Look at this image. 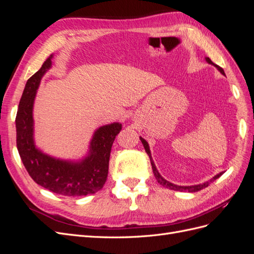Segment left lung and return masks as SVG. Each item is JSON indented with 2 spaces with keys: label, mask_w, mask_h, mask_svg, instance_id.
I'll list each match as a JSON object with an SVG mask.
<instances>
[{
  "label": "left lung",
  "mask_w": 254,
  "mask_h": 254,
  "mask_svg": "<svg viewBox=\"0 0 254 254\" xmlns=\"http://www.w3.org/2000/svg\"><path fill=\"white\" fill-rule=\"evenodd\" d=\"M206 61L209 64H214L213 63H212V60L210 59V58H206ZM215 66H216L218 70L221 72V74H224L225 75V72H224V70H222V67H220V66H218V65H216V64H214ZM140 140L142 141V143H143V145H144V148H145V150H146V152H147V155L149 156V159H150V163H151V166H152V172H153V175H155V177H156V179H157V181L161 184V186L162 187H164V188H167V189H171V190H180V191H190V193H194V191H198V190H202V189H204V188H206V187H209V184L210 183H212V182H214L215 180H216L217 178H219V177L224 174V172L222 173H220V174H218V175H216L214 177L213 179H211L210 181H206V182H204V183H202V184H198V186H191V187H180V186H176V184H173V183H171V182H168V181H166L165 179H163L162 178V176H161L160 174H159V172L157 171V168H156V165H155V163H153V161H152V158H151V155H150V150H149V146H148V143L146 142L143 137H140Z\"/></svg>",
  "instance_id": "1"
}]
</instances>
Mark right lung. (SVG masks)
Segmentation results:
<instances>
[{"label": "right lung", "mask_w": 254, "mask_h": 254, "mask_svg": "<svg viewBox=\"0 0 254 254\" xmlns=\"http://www.w3.org/2000/svg\"><path fill=\"white\" fill-rule=\"evenodd\" d=\"M51 57L27 82L16 117L17 148L32 179L53 193L64 196H87L102 190L108 177L112 144L122 125L114 123L96 130L91 153L80 163L53 159L35 148L33 140V104L43 74L51 66Z\"/></svg>", "instance_id": "add662e5"}]
</instances>
